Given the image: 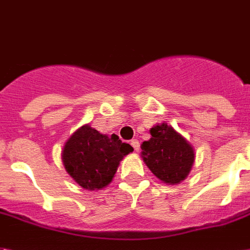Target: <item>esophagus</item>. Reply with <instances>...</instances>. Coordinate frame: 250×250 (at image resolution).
<instances>
[{
    "instance_id": "obj_1",
    "label": "esophagus",
    "mask_w": 250,
    "mask_h": 250,
    "mask_svg": "<svg viewBox=\"0 0 250 250\" xmlns=\"http://www.w3.org/2000/svg\"><path fill=\"white\" fill-rule=\"evenodd\" d=\"M131 145H132V147H133V150H135L136 153H139V150H140V143H139V141H137V140H132Z\"/></svg>"
}]
</instances>
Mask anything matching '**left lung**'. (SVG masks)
Wrapping results in <instances>:
<instances>
[{
  "mask_svg": "<svg viewBox=\"0 0 250 250\" xmlns=\"http://www.w3.org/2000/svg\"><path fill=\"white\" fill-rule=\"evenodd\" d=\"M150 140L141 144V158L151 173L167 185H178L188 177L195 162V149L166 122L150 129Z\"/></svg>",
  "mask_w": 250,
  "mask_h": 250,
  "instance_id": "obj_1",
  "label": "left lung"
}]
</instances>
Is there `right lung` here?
Instances as JSON below:
<instances>
[{
  "label": "right lung",
  "instance_id": "1",
  "mask_svg": "<svg viewBox=\"0 0 250 250\" xmlns=\"http://www.w3.org/2000/svg\"><path fill=\"white\" fill-rule=\"evenodd\" d=\"M133 151L117 135H104L83 125L66 140L62 162L74 182L88 191L101 190L113 181L121 160Z\"/></svg>",
  "mask_w": 250,
  "mask_h": 250
}]
</instances>
